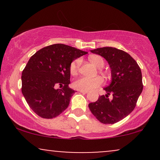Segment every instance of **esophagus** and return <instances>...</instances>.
<instances>
[{
    "label": "esophagus",
    "mask_w": 160,
    "mask_h": 160,
    "mask_svg": "<svg viewBox=\"0 0 160 160\" xmlns=\"http://www.w3.org/2000/svg\"><path fill=\"white\" fill-rule=\"evenodd\" d=\"M79 92H80L83 93V94H86V93H88V91H84V90H79Z\"/></svg>",
    "instance_id": "esophagus-1"
}]
</instances>
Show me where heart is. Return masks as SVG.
<instances>
[{"mask_svg":"<svg viewBox=\"0 0 160 160\" xmlns=\"http://www.w3.org/2000/svg\"><path fill=\"white\" fill-rule=\"evenodd\" d=\"M89 60L95 66L98 68L104 67V60L102 56L98 55H92L89 57ZM80 64H81V59L80 58H76L74 61L71 62L70 65L69 70L70 73L72 75H76L78 74L79 68H80ZM104 83L103 78L101 77H96L94 78H88L85 77H81L75 80L73 82V87L78 90L90 91L92 89H96Z\"/></svg>","mask_w":160,"mask_h":160,"instance_id":"heart-1","label":"heart"}]
</instances>
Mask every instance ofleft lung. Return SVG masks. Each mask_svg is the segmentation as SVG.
Returning <instances> with one entry per match:
<instances>
[{"mask_svg": "<svg viewBox=\"0 0 160 160\" xmlns=\"http://www.w3.org/2000/svg\"><path fill=\"white\" fill-rule=\"evenodd\" d=\"M104 57L111 69V83L96 102L89 104L92 113L104 124H113L132 113L143 90L142 74L137 62L128 53L114 47L91 50ZM111 94L113 98L109 99Z\"/></svg>", "mask_w": 160, "mask_h": 160, "instance_id": "left-lung-1", "label": "left lung"}]
</instances>
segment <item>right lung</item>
<instances>
[{
	"label": "right lung",
	"mask_w": 160,
	"mask_h": 160,
	"mask_svg": "<svg viewBox=\"0 0 160 160\" xmlns=\"http://www.w3.org/2000/svg\"><path fill=\"white\" fill-rule=\"evenodd\" d=\"M86 53L56 43L43 47L31 57L22 73V92L37 115L52 119L68 107L75 92L69 87L70 65Z\"/></svg>",
	"instance_id": "add662e5"
}]
</instances>
